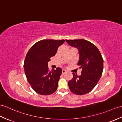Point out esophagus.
<instances>
[{"mask_svg":"<svg viewBox=\"0 0 122 122\" xmlns=\"http://www.w3.org/2000/svg\"><path fill=\"white\" fill-rule=\"evenodd\" d=\"M66 70H62V74H64V73H66Z\"/></svg>","mask_w":122,"mask_h":122,"instance_id":"1","label":"esophagus"}]
</instances>
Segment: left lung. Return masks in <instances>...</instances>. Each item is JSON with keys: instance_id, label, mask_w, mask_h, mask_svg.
<instances>
[{"instance_id": "obj_1", "label": "left lung", "mask_w": 122, "mask_h": 122, "mask_svg": "<svg viewBox=\"0 0 122 122\" xmlns=\"http://www.w3.org/2000/svg\"><path fill=\"white\" fill-rule=\"evenodd\" d=\"M66 41L70 46L78 49V66L82 70L80 76L72 73L73 78L68 82L69 88L74 94L85 95L93 89L102 74V56L95 45L89 41L82 39Z\"/></svg>"}]
</instances>
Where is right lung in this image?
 Instances as JSON below:
<instances>
[{"label": "right lung", "mask_w": 122, "mask_h": 122, "mask_svg": "<svg viewBox=\"0 0 122 122\" xmlns=\"http://www.w3.org/2000/svg\"><path fill=\"white\" fill-rule=\"evenodd\" d=\"M64 41L44 39L34 44L27 53L24 62L25 75L33 90L39 94L51 95L57 89L62 69L57 67L50 71L48 62Z\"/></svg>", "instance_id": "1"}]
</instances>
